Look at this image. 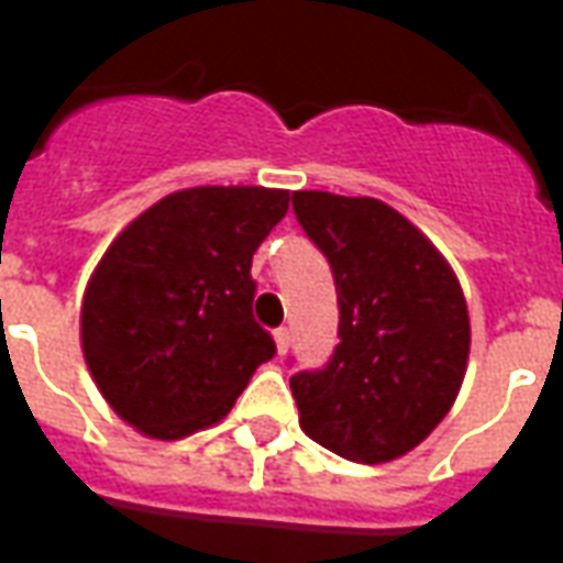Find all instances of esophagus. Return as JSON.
I'll use <instances>...</instances> for the list:
<instances>
[{
  "label": "esophagus",
  "instance_id": "34e87169",
  "mask_svg": "<svg viewBox=\"0 0 563 563\" xmlns=\"http://www.w3.org/2000/svg\"><path fill=\"white\" fill-rule=\"evenodd\" d=\"M274 341H277V353L286 355L289 353V343H292V334H289V329H277L274 331Z\"/></svg>",
  "mask_w": 563,
  "mask_h": 563
}]
</instances>
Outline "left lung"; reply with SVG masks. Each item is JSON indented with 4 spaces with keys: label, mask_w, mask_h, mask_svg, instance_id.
I'll use <instances>...</instances> for the list:
<instances>
[{
    "label": "left lung",
    "mask_w": 563,
    "mask_h": 563,
    "mask_svg": "<svg viewBox=\"0 0 563 563\" xmlns=\"http://www.w3.org/2000/svg\"><path fill=\"white\" fill-rule=\"evenodd\" d=\"M295 220L329 258L338 338L329 365L289 386L301 428L346 461L419 446L455 401L471 353L467 305L437 246L377 198L292 192Z\"/></svg>",
    "instance_id": "8db88e82"
}]
</instances>
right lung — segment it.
I'll return each mask as SVG.
<instances>
[{"mask_svg": "<svg viewBox=\"0 0 563 563\" xmlns=\"http://www.w3.org/2000/svg\"><path fill=\"white\" fill-rule=\"evenodd\" d=\"M286 210V189L196 186L108 246L84 292L80 343L104 401L141 434L177 440L220 422L274 358L250 268Z\"/></svg>", "mask_w": 563, "mask_h": 563, "instance_id": "right-lung-1", "label": "right lung"}]
</instances>
